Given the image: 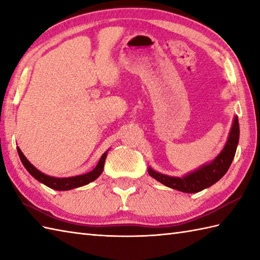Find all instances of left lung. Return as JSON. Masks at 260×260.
<instances>
[{"label":"left lung","instance_id":"1","mask_svg":"<svg viewBox=\"0 0 260 260\" xmlns=\"http://www.w3.org/2000/svg\"><path fill=\"white\" fill-rule=\"evenodd\" d=\"M239 141V123L238 117H235L233 127H231L230 134L228 137L227 144L223 147L221 153L215 157L213 161L203 165L202 168L187 174L184 178H173V176L164 175L157 173L155 171L148 168V174L153 176L154 179L161 182L162 184L174 190L182 191L185 193H197L202 191L207 187L211 186L215 182H218L222 176L227 173L230 168L231 162L235 157L237 145Z\"/></svg>","mask_w":260,"mask_h":260}]
</instances>
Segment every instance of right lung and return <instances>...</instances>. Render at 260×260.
<instances>
[{"instance_id":"right-lung-1","label":"right lung","mask_w":260,"mask_h":260,"mask_svg":"<svg viewBox=\"0 0 260 260\" xmlns=\"http://www.w3.org/2000/svg\"><path fill=\"white\" fill-rule=\"evenodd\" d=\"M18 153L22 164L24 165V168L26 169L27 172H29L33 178L37 179L39 182H41L45 185L51 187V189L54 190H59V191H67V190H71L75 189V187L78 186H82L86 185L90 182L95 181L99 175L102 174L103 170H104V164H105V159H106L107 156V152H105L103 154V156L99 159L98 164L96 165V168L93 169L90 172H88L86 174L82 175H77V176H73V178H53V176H49L41 173L40 171L37 170L33 165L27 161L26 157L23 155V153L21 152L20 148L18 147Z\"/></svg>"}]
</instances>
